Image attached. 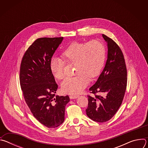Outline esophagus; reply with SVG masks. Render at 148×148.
Segmentation results:
<instances>
[{"instance_id":"esophagus-1","label":"esophagus","mask_w":148,"mask_h":148,"mask_svg":"<svg viewBox=\"0 0 148 148\" xmlns=\"http://www.w3.org/2000/svg\"><path fill=\"white\" fill-rule=\"evenodd\" d=\"M78 97V96H77V95H70V99H76V98H77Z\"/></svg>"}]
</instances>
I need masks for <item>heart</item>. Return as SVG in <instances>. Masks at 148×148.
<instances>
[{"label": "heart", "mask_w": 148, "mask_h": 148, "mask_svg": "<svg viewBox=\"0 0 148 148\" xmlns=\"http://www.w3.org/2000/svg\"><path fill=\"white\" fill-rule=\"evenodd\" d=\"M61 58H51L50 68L53 76L57 79L65 77V62L77 64L74 77L67 78L61 84L62 91L71 95L80 94L89 83L90 78L97 77L100 73L105 61V51L103 45L98 40L88 43L73 42L62 51Z\"/></svg>", "instance_id": "1"}]
</instances>
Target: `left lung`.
Returning a JSON list of instances; mask_svg holds the SVG:
<instances>
[{
	"label": "left lung",
	"mask_w": 148,
	"mask_h": 148,
	"mask_svg": "<svg viewBox=\"0 0 148 148\" xmlns=\"http://www.w3.org/2000/svg\"><path fill=\"white\" fill-rule=\"evenodd\" d=\"M108 47L107 60L97 81L90 88L91 93L102 96H88L87 115L98 122L111 119L120 107L127 84V71L123 53L115 42L102 34Z\"/></svg>",
	"instance_id": "obj_1"
}]
</instances>
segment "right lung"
Returning <instances> with one entry per match:
<instances>
[{
	"mask_svg": "<svg viewBox=\"0 0 148 148\" xmlns=\"http://www.w3.org/2000/svg\"><path fill=\"white\" fill-rule=\"evenodd\" d=\"M63 37L37 39L24 54L20 65V83L25 101L33 116L49 128L64 121L65 108L70 101L67 96H58V86L50 64Z\"/></svg>",
	"mask_w": 148,
	"mask_h": 148,
	"instance_id": "add662e5",
	"label": "right lung"
}]
</instances>
